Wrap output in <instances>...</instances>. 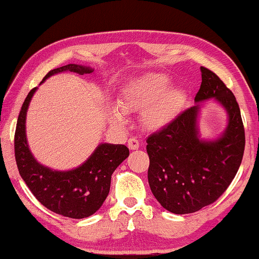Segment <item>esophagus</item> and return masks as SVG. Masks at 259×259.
Here are the masks:
<instances>
[{
  "label": "esophagus",
  "instance_id": "34e87169",
  "mask_svg": "<svg viewBox=\"0 0 259 259\" xmlns=\"http://www.w3.org/2000/svg\"><path fill=\"white\" fill-rule=\"evenodd\" d=\"M127 145H128L130 150H137V148H139V140L136 139V138H131Z\"/></svg>",
  "mask_w": 259,
  "mask_h": 259
}]
</instances>
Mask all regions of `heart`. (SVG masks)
Masks as SVG:
<instances>
[{
    "instance_id": "obj_1",
    "label": "heart",
    "mask_w": 259,
    "mask_h": 259,
    "mask_svg": "<svg viewBox=\"0 0 259 259\" xmlns=\"http://www.w3.org/2000/svg\"><path fill=\"white\" fill-rule=\"evenodd\" d=\"M172 80L166 74L153 73L141 77L122 92L119 100L121 111L113 108L111 120L116 125L127 122L123 114L144 112V125L151 131L164 128L178 115L185 104L186 94L182 88H171Z\"/></svg>"
}]
</instances>
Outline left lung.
<instances>
[{
  "mask_svg": "<svg viewBox=\"0 0 259 259\" xmlns=\"http://www.w3.org/2000/svg\"><path fill=\"white\" fill-rule=\"evenodd\" d=\"M201 84L194 101L214 99L229 115L218 139H200V104L147 138L148 184L157 200L176 214L192 213L214 203L235 178L245 147V132L235 95L210 69L200 67Z\"/></svg>",
  "mask_w": 259,
  "mask_h": 259,
  "instance_id": "8db88e82",
  "label": "left lung"
}]
</instances>
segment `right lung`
I'll use <instances>...</instances> for the list:
<instances>
[{"mask_svg": "<svg viewBox=\"0 0 259 259\" xmlns=\"http://www.w3.org/2000/svg\"><path fill=\"white\" fill-rule=\"evenodd\" d=\"M61 72L83 75L93 69L70 63L51 70L41 83ZM36 90L35 87L28 93L17 118L14 148L20 176L35 198L48 210L74 219L90 217L107 198L113 172L128 157V148L125 145L100 144L82 165L70 171H56L38 164L28 147L26 138L28 106Z\"/></svg>", "mask_w": 259, "mask_h": 259, "instance_id": "right-lung-1", "label": "right lung"}]
</instances>
